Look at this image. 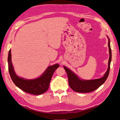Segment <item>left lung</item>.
Masks as SVG:
<instances>
[{
  "instance_id": "1",
  "label": "left lung",
  "mask_w": 120,
  "mask_h": 120,
  "mask_svg": "<svg viewBox=\"0 0 120 120\" xmlns=\"http://www.w3.org/2000/svg\"><path fill=\"white\" fill-rule=\"evenodd\" d=\"M109 39L108 46L109 49L110 57L109 59L108 68L106 74L103 77L100 79H92L89 81L82 80L78 78V76L72 72L70 70L66 67H64L65 71H66L68 77V84L71 88L74 91L78 93H86L94 91L103 85L107 79L110 70V64L112 60V52L110 46V41Z\"/></svg>"
}]
</instances>
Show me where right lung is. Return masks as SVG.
Listing matches in <instances>:
<instances>
[{"label": "right lung", "mask_w": 120, "mask_h": 120, "mask_svg": "<svg viewBox=\"0 0 120 120\" xmlns=\"http://www.w3.org/2000/svg\"><path fill=\"white\" fill-rule=\"evenodd\" d=\"M8 71L13 82L17 87L25 93L39 95L48 90L52 76L56 70L59 67V64H54L46 68L42 75L34 79H25L18 77L14 72L11 61V49L9 50L8 56Z\"/></svg>", "instance_id": "1"}]
</instances>
